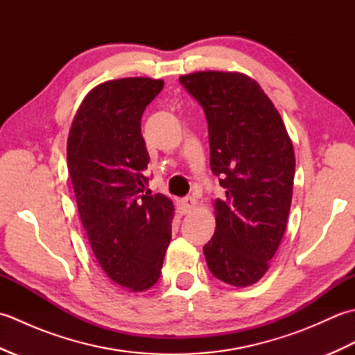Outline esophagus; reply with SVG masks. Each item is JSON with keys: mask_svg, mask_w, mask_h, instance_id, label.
<instances>
[{"mask_svg": "<svg viewBox=\"0 0 355 355\" xmlns=\"http://www.w3.org/2000/svg\"><path fill=\"white\" fill-rule=\"evenodd\" d=\"M195 207H197V200L192 197H187V198L180 201V210H182L183 215L191 214Z\"/></svg>", "mask_w": 355, "mask_h": 355, "instance_id": "obj_1", "label": "esophagus"}]
</instances>
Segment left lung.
I'll use <instances>...</instances> for the list:
<instances>
[{
    "label": "left lung",
    "instance_id": "left-lung-1",
    "mask_svg": "<svg viewBox=\"0 0 355 355\" xmlns=\"http://www.w3.org/2000/svg\"><path fill=\"white\" fill-rule=\"evenodd\" d=\"M180 82L206 112L210 169L225 189L214 201L216 227L202 252L216 279L244 288L267 273L285 233L293 143L273 102L247 74L195 71Z\"/></svg>",
    "mask_w": 355,
    "mask_h": 355
}]
</instances>
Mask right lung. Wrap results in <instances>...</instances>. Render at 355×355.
<instances>
[{"label": "right lung", "instance_id": "add662e5", "mask_svg": "<svg viewBox=\"0 0 355 355\" xmlns=\"http://www.w3.org/2000/svg\"><path fill=\"white\" fill-rule=\"evenodd\" d=\"M164 82L123 78L89 92L73 119L67 163L80 221L102 270L125 290H149L171 243L173 202L146 192L141 114Z\"/></svg>", "mask_w": 355, "mask_h": 355}]
</instances>
